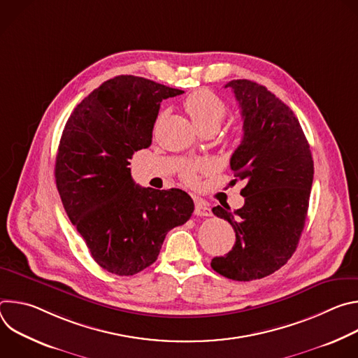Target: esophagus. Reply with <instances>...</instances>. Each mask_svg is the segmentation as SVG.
<instances>
[{
	"mask_svg": "<svg viewBox=\"0 0 358 358\" xmlns=\"http://www.w3.org/2000/svg\"><path fill=\"white\" fill-rule=\"evenodd\" d=\"M194 213L198 217H210L211 215V210L208 207V203L201 198H195V211Z\"/></svg>",
	"mask_w": 358,
	"mask_h": 358,
	"instance_id": "1",
	"label": "esophagus"
}]
</instances>
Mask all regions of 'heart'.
Segmentation results:
<instances>
[{"mask_svg": "<svg viewBox=\"0 0 358 358\" xmlns=\"http://www.w3.org/2000/svg\"><path fill=\"white\" fill-rule=\"evenodd\" d=\"M184 109L199 131L207 129H218L227 116L225 103L214 92L208 89H201L189 94L184 100ZM210 170L211 164L207 162L187 166L181 171V178L185 184L195 185L198 182L199 174H206Z\"/></svg>", "mask_w": 358, "mask_h": 358, "instance_id": "heart-1", "label": "heart"}]
</instances>
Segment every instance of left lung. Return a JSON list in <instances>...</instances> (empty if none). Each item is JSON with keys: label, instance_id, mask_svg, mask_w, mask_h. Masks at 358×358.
Listing matches in <instances>:
<instances>
[{"label": "left lung", "instance_id": "1", "mask_svg": "<svg viewBox=\"0 0 358 358\" xmlns=\"http://www.w3.org/2000/svg\"><path fill=\"white\" fill-rule=\"evenodd\" d=\"M241 108L243 137L231 157V170L246 185L243 207L213 213L228 221L236 235L225 257L213 259L220 275L249 282L282 268L297 248L308 217L313 159L301 126L283 101L248 79L231 80ZM236 181V180H235Z\"/></svg>", "mask_w": 358, "mask_h": 358}]
</instances>
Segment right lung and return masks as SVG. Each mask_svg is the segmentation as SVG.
Instances as JSON below:
<instances>
[{
    "label": "right lung",
    "mask_w": 358,
    "mask_h": 358,
    "mask_svg": "<svg viewBox=\"0 0 358 358\" xmlns=\"http://www.w3.org/2000/svg\"><path fill=\"white\" fill-rule=\"evenodd\" d=\"M184 93L120 75L94 89L64 129L55 164L64 208L105 271L131 276L155 264L169 231L185 224L194 201L178 188H141L129 160L151 144L163 99Z\"/></svg>",
    "instance_id": "1"
}]
</instances>
